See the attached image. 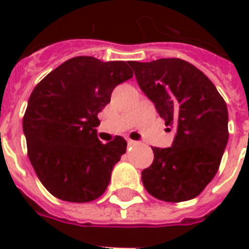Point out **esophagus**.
<instances>
[{"label": "esophagus", "instance_id": "34e87169", "mask_svg": "<svg viewBox=\"0 0 249 249\" xmlns=\"http://www.w3.org/2000/svg\"><path fill=\"white\" fill-rule=\"evenodd\" d=\"M128 144H129V145H139L140 142H139V141H135V140H128Z\"/></svg>", "mask_w": 249, "mask_h": 249}]
</instances>
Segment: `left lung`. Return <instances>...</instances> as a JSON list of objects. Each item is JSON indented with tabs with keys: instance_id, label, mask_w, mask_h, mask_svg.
Wrapping results in <instances>:
<instances>
[{
	"instance_id": "8db88e82",
	"label": "left lung",
	"mask_w": 249,
	"mask_h": 249,
	"mask_svg": "<svg viewBox=\"0 0 249 249\" xmlns=\"http://www.w3.org/2000/svg\"><path fill=\"white\" fill-rule=\"evenodd\" d=\"M129 65L165 125L175 128L172 145L152 148L155 159L141 172L142 184L162 201L195 198L217 173L228 142L227 104L208 77L184 60Z\"/></svg>"
}]
</instances>
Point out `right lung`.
<instances>
[{
	"label": "right lung",
	"instance_id": "right-lung-1",
	"mask_svg": "<svg viewBox=\"0 0 249 249\" xmlns=\"http://www.w3.org/2000/svg\"><path fill=\"white\" fill-rule=\"evenodd\" d=\"M133 77L129 61L73 57L37 84L22 120L28 156L42 185L71 203L100 197L126 151L117 136L98 140L97 114L121 82Z\"/></svg>",
	"mask_w": 249,
	"mask_h": 249
}]
</instances>
